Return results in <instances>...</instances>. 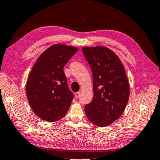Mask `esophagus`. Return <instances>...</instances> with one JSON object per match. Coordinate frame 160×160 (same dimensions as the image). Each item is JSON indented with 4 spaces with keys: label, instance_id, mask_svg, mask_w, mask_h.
<instances>
[{
    "label": "esophagus",
    "instance_id": "esophagus-1",
    "mask_svg": "<svg viewBox=\"0 0 160 160\" xmlns=\"http://www.w3.org/2000/svg\"><path fill=\"white\" fill-rule=\"evenodd\" d=\"M80 96V92H76L75 94H74V97H75L76 98H78Z\"/></svg>",
    "mask_w": 160,
    "mask_h": 160
}]
</instances>
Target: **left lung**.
Returning <instances> with one entry per match:
<instances>
[{
    "label": "left lung",
    "mask_w": 160,
    "mask_h": 160,
    "mask_svg": "<svg viewBox=\"0 0 160 160\" xmlns=\"http://www.w3.org/2000/svg\"><path fill=\"white\" fill-rule=\"evenodd\" d=\"M92 69L94 97L85 106L87 118L98 127L111 125L122 114L129 98L125 68L116 53L105 47L82 48Z\"/></svg>",
    "instance_id": "left-lung-1"
}]
</instances>
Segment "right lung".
<instances>
[{
	"label": "right lung",
	"mask_w": 160,
	"mask_h": 160,
	"mask_svg": "<svg viewBox=\"0 0 160 160\" xmlns=\"http://www.w3.org/2000/svg\"><path fill=\"white\" fill-rule=\"evenodd\" d=\"M77 51L72 46L53 44L42 53L32 68L26 94L31 109L41 119L53 122L68 112L73 94L68 88L63 66Z\"/></svg>",
	"instance_id": "add662e5"
}]
</instances>
